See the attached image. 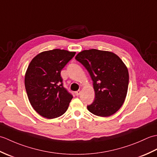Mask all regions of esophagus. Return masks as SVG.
<instances>
[{
  "label": "esophagus",
  "mask_w": 157,
  "mask_h": 157,
  "mask_svg": "<svg viewBox=\"0 0 157 157\" xmlns=\"http://www.w3.org/2000/svg\"><path fill=\"white\" fill-rule=\"evenodd\" d=\"M75 95H76V96H79V94H81V90H78V91H76V92H75Z\"/></svg>",
  "instance_id": "34e87169"
}]
</instances>
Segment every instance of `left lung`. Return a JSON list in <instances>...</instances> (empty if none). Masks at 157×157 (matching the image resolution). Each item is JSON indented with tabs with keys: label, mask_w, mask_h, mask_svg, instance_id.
<instances>
[{
	"label": "left lung",
	"mask_w": 157,
	"mask_h": 157,
	"mask_svg": "<svg viewBox=\"0 0 157 157\" xmlns=\"http://www.w3.org/2000/svg\"><path fill=\"white\" fill-rule=\"evenodd\" d=\"M75 59L88 70L93 81L95 99L88 111L109 117L121 107L128 92L129 73L124 63L115 53L96 49L79 52Z\"/></svg>",
	"instance_id": "8db88e82"
}]
</instances>
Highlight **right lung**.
I'll return each mask as SVG.
<instances>
[{
    "instance_id": "right-lung-1",
    "label": "right lung",
    "mask_w": 157,
    "mask_h": 157,
    "mask_svg": "<svg viewBox=\"0 0 157 157\" xmlns=\"http://www.w3.org/2000/svg\"><path fill=\"white\" fill-rule=\"evenodd\" d=\"M75 52L54 49L32 60L25 75V87L32 107L47 119L59 117L68 109L73 96L63 87L61 71Z\"/></svg>"
}]
</instances>
